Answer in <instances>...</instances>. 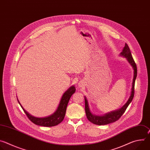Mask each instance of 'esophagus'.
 Segmentation results:
<instances>
[{"label":"esophagus","instance_id":"esophagus-1","mask_svg":"<svg viewBox=\"0 0 150 150\" xmlns=\"http://www.w3.org/2000/svg\"><path fill=\"white\" fill-rule=\"evenodd\" d=\"M78 85H79V87H82V85H83V82H79V83Z\"/></svg>","mask_w":150,"mask_h":150}]
</instances>
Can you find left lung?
I'll use <instances>...</instances> for the list:
<instances>
[{"label":"left lung","instance_id":"1","mask_svg":"<svg viewBox=\"0 0 150 150\" xmlns=\"http://www.w3.org/2000/svg\"><path fill=\"white\" fill-rule=\"evenodd\" d=\"M120 55L125 57L127 61L129 62V63L132 65L133 67V69L134 70V79H133V82H132V91H131V96L127 101V103L122 107V108L120 109H119L116 111L110 112L109 113L105 114L104 116H96L93 115L89 109L88 107V101L86 98V97H85V113H86V116L87 119H88L89 121L92 122L95 125H107L110 123L115 122L119 120L120 117L123 115V114L125 113V110H126L127 108L129 105V104L131 103V101L133 100L134 96V92H135V79L137 76V65L136 63L132 57L131 50L128 46V45L125 43V46L122 50V52L120 53Z\"/></svg>","mask_w":150,"mask_h":150}]
</instances>
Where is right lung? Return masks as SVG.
Here are the masks:
<instances>
[{
  "label": "right lung",
  "mask_w": 150,
  "mask_h": 150,
  "mask_svg": "<svg viewBox=\"0 0 150 150\" xmlns=\"http://www.w3.org/2000/svg\"><path fill=\"white\" fill-rule=\"evenodd\" d=\"M76 88L74 86H72L70 87L65 93L62 96V97L61 98L60 102L59 103V105L56 110V111L51 116L44 117V118H38L35 117L31 115H30L27 111L25 110V109L23 108V106L19 103V101L18 100V103L21 105V108L23 109L24 112L27 116L28 118L34 124L41 126H46V127H51L54 126L56 125H57L60 122H62L65 117L67 108L68 104V102L69 101V99L72 95L75 92Z\"/></svg>",
  "instance_id": "add662e5"
}]
</instances>
